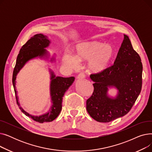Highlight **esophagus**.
I'll use <instances>...</instances> for the list:
<instances>
[{
    "instance_id": "obj_1",
    "label": "esophagus",
    "mask_w": 152,
    "mask_h": 152,
    "mask_svg": "<svg viewBox=\"0 0 152 152\" xmlns=\"http://www.w3.org/2000/svg\"><path fill=\"white\" fill-rule=\"evenodd\" d=\"M85 77H86V76L84 73H80L77 76V79H79V80H82V79H84Z\"/></svg>"
}]
</instances>
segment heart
I'll return each instance as SVG.
<instances>
[{"instance_id":"1","label":"heart","mask_w":152,"mask_h":152,"mask_svg":"<svg viewBox=\"0 0 152 152\" xmlns=\"http://www.w3.org/2000/svg\"><path fill=\"white\" fill-rule=\"evenodd\" d=\"M115 54L110 44L98 41L82 42L75 47V56L69 52L63 55V63L69 69H76L79 61H87V69L94 74L104 71L109 66Z\"/></svg>"}]
</instances>
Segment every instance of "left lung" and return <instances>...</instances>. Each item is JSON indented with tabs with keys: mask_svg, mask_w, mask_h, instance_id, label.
Instances as JSON below:
<instances>
[{
	"mask_svg": "<svg viewBox=\"0 0 152 152\" xmlns=\"http://www.w3.org/2000/svg\"><path fill=\"white\" fill-rule=\"evenodd\" d=\"M142 64L129 37L124 34L113 65L90 76L94 89L86 101V109L95 121L108 123L129 112L142 89ZM118 91L116 98L108 95L109 88Z\"/></svg>",
	"mask_w": 152,
	"mask_h": 152,
	"instance_id": "1",
	"label": "left lung"
}]
</instances>
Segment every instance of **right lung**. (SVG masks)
<instances>
[{"label": "right lung", "instance_id": "obj_1", "mask_svg": "<svg viewBox=\"0 0 152 152\" xmlns=\"http://www.w3.org/2000/svg\"><path fill=\"white\" fill-rule=\"evenodd\" d=\"M50 42H51L48 39V37L42 34H37L32 37L25 45H23L20 49L13 73L12 82L16 95V100H17V103L19 108L26 116L40 123L51 122L59 115L62 108V100L63 95L73 83L75 78L74 77H63L61 76H56L53 71L50 69H49L50 74V94L52 105L47 113L40 116L31 115L20 107V102H18V97L17 96V91L16 90V79H17V76L20 71L29 60L37 58L45 60L49 59L50 54L45 49V48L49 46ZM50 61H55V56L51 58Z\"/></svg>", "mask_w": 152, "mask_h": 152}]
</instances>
